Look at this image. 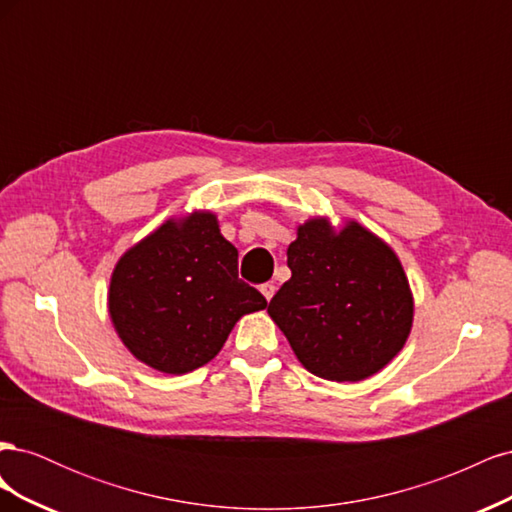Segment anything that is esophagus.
<instances>
[{
	"instance_id": "1",
	"label": "esophagus",
	"mask_w": 512,
	"mask_h": 512,
	"mask_svg": "<svg viewBox=\"0 0 512 512\" xmlns=\"http://www.w3.org/2000/svg\"><path fill=\"white\" fill-rule=\"evenodd\" d=\"M275 290H277V288H275V284H271V282H269V284H262V286H260V292L265 294V299H267V301H271V299H273Z\"/></svg>"
}]
</instances>
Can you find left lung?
<instances>
[{"instance_id":"8db88e82","label":"left lung","mask_w":512,"mask_h":512,"mask_svg":"<svg viewBox=\"0 0 512 512\" xmlns=\"http://www.w3.org/2000/svg\"><path fill=\"white\" fill-rule=\"evenodd\" d=\"M288 267L267 312L314 376L359 382L404 348L414 299L397 254L374 232L307 220L288 245Z\"/></svg>"}]
</instances>
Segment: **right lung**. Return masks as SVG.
Masks as SVG:
<instances>
[{"instance_id": "1", "label": "right lung", "mask_w": 512, "mask_h": 512, "mask_svg": "<svg viewBox=\"0 0 512 512\" xmlns=\"http://www.w3.org/2000/svg\"><path fill=\"white\" fill-rule=\"evenodd\" d=\"M237 258L211 211L166 220L132 245L108 288V314L123 346L162 374L209 363L241 316L267 307L239 280Z\"/></svg>"}]
</instances>
